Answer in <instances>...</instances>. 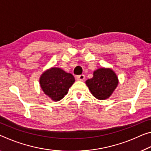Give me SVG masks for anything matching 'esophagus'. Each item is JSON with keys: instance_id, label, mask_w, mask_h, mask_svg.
I'll return each instance as SVG.
<instances>
[{"instance_id": "esophagus-1", "label": "esophagus", "mask_w": 151, "mask_h": 151, "mask_svg": "<svg viewBox=\"0 0 151 151\" xmlns=\"http://www.w3.org/2000/svg\"><path fill=\"white\" fill-rule=\"evenodd\" d=\"M76 80L80 81H83L85 80V75H81L77 76H76Z\"/></svg>"}]
</instances>
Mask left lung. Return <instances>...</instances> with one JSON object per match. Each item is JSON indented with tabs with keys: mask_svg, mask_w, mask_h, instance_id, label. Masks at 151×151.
<instances>
[{
	"mask_svg": "<svg viewBox=\"0 0 151 151\" xmlns=\"http://www.w3.org/2000/svg\"><path fill=\"white\" fill-rule=\"evenodd\" d=\"M119 81L110 68H99L93 72V78L86 81V85L96 99L105 100L111 96L118 87Z\"/></svg>",
	"mask_w": 151,
	"mask_h": 151,
	"instance_id": "1",
	"label": "left lung"
}]
</instances>
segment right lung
<instances>
[{"label":"right lung","mask_w":151,"mask_h":151,"mask_svg":"<svg viewBox=\"0 0 151 151\" xmlns=\"http://www.w3.org/2000/svg\"><path fill=\"white\" fill-rule=\"evenodd\" d=\"M75 77L58 67H52L45 70L40 78L42 89L52 101H58L68 93L75 83Z\"/></svg>","instance_id":"add662e5"}]
</instances>
